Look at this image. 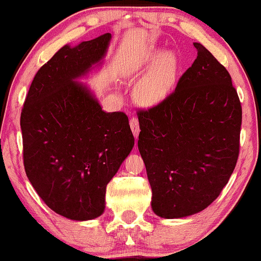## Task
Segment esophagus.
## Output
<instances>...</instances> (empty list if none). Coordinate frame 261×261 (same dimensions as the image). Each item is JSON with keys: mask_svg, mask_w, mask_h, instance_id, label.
<instances>
[{"mask_svg": "<svg viewBox=\"0 0 261 261\" xmlns=\"http://www.w3.org/2000/svg\"><path fill=\"white\" fill-rule=\"evenodd\" d=\"M130 127L133 130V134L135 137H137V135L140 133V126H139V121H137L136 118H131L130 119Z\"/></svg>", "mask_w": 261, "mask_h": 261, "instance_id": "34e87169", "label": "esophagus"}]
</instances>
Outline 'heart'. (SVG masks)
I'll return each instance as SVG.
<instances>
[{"instance_id": "heart-1", "label": "heart", "mask_w": 261, "mask_h": 261, "mask_svg": "<svg viewBox=\"0 0 261 261\" xmlns=\"http://www.w3.org/2000/svg\"><path fill=\"white\" fill-rule=\"evenodd\" d=\"M151 68L136 83L135 98L145 106H155L166 99L172 92L180 68V59L174 51H166L152 47L142 59L143 66Z\"/></svg>"}]
</instances>
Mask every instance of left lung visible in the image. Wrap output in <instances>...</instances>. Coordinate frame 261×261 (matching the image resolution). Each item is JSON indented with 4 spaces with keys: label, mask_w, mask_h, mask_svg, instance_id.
Returning <instances> with one entry per match:
<instances>
[{
    "label": "left lung",
    "mask_w": 261,
    "mask_h": 261,
    "mask_svg": "<svg viewBox=\"0 0 261 261\" xmlns=\"http://www.w3.org/2000/svg\"><path fill=\"white\" fill-rule=\"evenodd\" d=\"M175 91L137 113L139 151L152 189V210L181 218L211 205L239 154L242 107L228 71L200 43Z\"/></svg>",
    "instance_id": "obj_1"
}]
</instances>
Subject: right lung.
<instances>
[{
    "mask_svg": "<svg viewBox=\"0 0 261 261\" xmlns=\"http://www.w3.org/2000/svg\"><path fill=\"white\" fill-rule=\"evenodd\" d=\"M112 34L65 45L33 80L20 114L24 169L41 200L74 221L99 217L108 182L135 145L126 114L107 113L83 83Z\"/></svg>",
    "mask_w": 261,
    "mask_h": 261,
    "instance_id": "obj_1",
    "label": "right lung"
}]
</instances>
